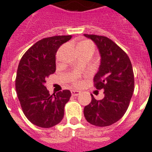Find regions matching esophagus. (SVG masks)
<instances>
[{
    "label": "esophagus",
    "mask_w": 152,
    "mask_h": 152,
    "mask_svg": "<svg viewBox=\"0 0 152 152\" xmlns=\"http://www.w3.org/2000/svg\"><path fill=\"white\" fill-rule=\"evenodd\" d=\"M71 93H72V96H78L80 94V92L78 91V90H72Z\"/></svg>",
    "instance_id": "esophagus-1"
}]
</instances>
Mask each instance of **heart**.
I'll return each instance as SVG.
<instances>
[{"label":"heart","mask_w":152,"mask_h":152,"mask_svg":"<svg viewBox=\"0 0 152 152\" xmlns=\"http://www.w3.org/2000/svg\"><path fill=\"white\" fill-rule=\"evenodd\" d=\"M86 44H89V45H92V44L89 43V42H88V41H85V42H82V43H80V45H86ZM74 82H75V84H76V83H77V81H76V80H75Z\"/></svg>","instance_id":"heart-1"}]
</instances>
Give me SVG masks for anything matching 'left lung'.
I'll return each mask as SVG.
<instances>
[{
    "label": "left lung",
    "instance_id": "obj_1",
    "mask_svg": "<svg viewBox=\"0 0 152 152\" xmlns=\"http://www.w3.org/2000/svg\"><path fill=\"white\" fill-rule=\"evenodd\" d=\"M98 47L101 60L94 77L97 89H104V98L92 96L84 108V115L90 124L104 127L117 122L127 111L134 90V76L130 59L124 50L111 39L97 35L84 34Z\"/></svg>",
    "mask_w": 152,
    "mask_h": 152
}]
</instances>
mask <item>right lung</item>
Wrapping results in <instances>:
<instances>
[{"label":"right lung","instance_id":"right-lung-1","mask_svg":"<svg viewBox=\"0 0 152 152\" xmlns=\"http://www.w3.org/2000/svg\"><path fill=\"white\" fill-rule=\"evenodd\" d=\"M71 38L70 35L44 38L23 54L18 64L15 80L18 100L26 117L38 127H53L63 120L70 90L51 95L45 84L47 77L55 72L58 48Z\"/></svg>","mask_w":152,"mask_h":152}]
</instances>
